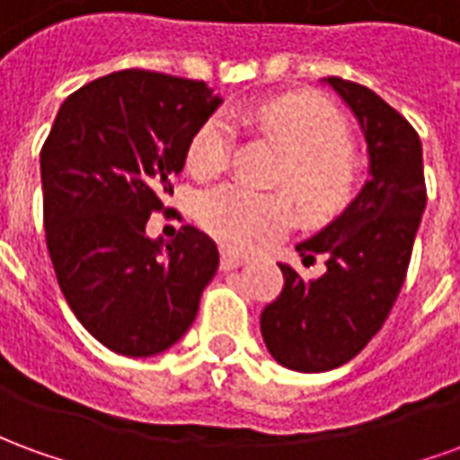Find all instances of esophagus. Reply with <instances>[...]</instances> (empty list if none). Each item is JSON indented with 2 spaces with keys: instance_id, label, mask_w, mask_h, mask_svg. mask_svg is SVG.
I'll use <instances>...</instances> for the list:
<instances>
[{
  "instance_id": "1",
  "label": "esophagus",
  "mask_w": 460,
  "mask_h": 460,
  "mask_svg": "<svg viewBox=\"0 0 460 460\" xmlns=\"http://www.w3.org/2000/svg\"><path fill=\"white\" fill-rule=\"evenodd\" d=\"M243 261H246V259H243V256H239V253H231V251H221V270L239 269Z\"/></svg>"
}]
</instances>
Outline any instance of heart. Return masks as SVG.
Here are the masks:
<instances>
[{"instance_id": "1", "label": "heart", "mask_w": 460, "mask_h": 460, "mask_svg": "<svg viewBox=\"0 0 460 460\" xmlns=\"http://www.w3.org/2000/svg\"><path fill=\"white\" fill-rule=\"evenodd\" d=\"M246 118L288 152L276 184L288 190L303 219L328 221L352 201L359 170L347 150V122L335 105L320 95L288 93L253 105ZM231 145L229 120L209 118L191 137L187 167L199 180L219 177L229 164ZM290 217L286 194H259L241 184L207 191L199 199L201 226L236 251L288 229Z\"/></svg>"}]
</instances>
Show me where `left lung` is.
<instances>
[{
    "mask_svg": "<svg viewBox=\"0 0 460 460\" xmlns=\"http://www.w3.org/2000/svg\"><path fill=\"white\" fill-rule=\"evenodd\" d=\"M355 113L369 155V180L338 219L296 251L308 266L325 256L320 279L288 263L283 290L261 313V335L279 365L328 372L362 352L385 325L404 286L426 209L421 140L406 118L365 85L325 78Z\"/></svg>",
    "mask_w": 460,
    "mask_h": 460,
    "instance_id": "left-lung-1",
    "label": "left lung"
}]
</instances>
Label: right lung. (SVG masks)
Segmentation results:
<instances>
[{"label": "right lung", "instance_id": "obj_1", "mask_svg": "<svg viewBox=\"0 0 460 460\" xmlns=\"http://www.w3.org/2000/svg\"><path fill=\"white\" fill-rule=\"evenodd\" d=\"M219 105L204 81L128 68L68 95L41 147L56 279L81 325L118 355L174 345L219 269L204 231L181 226L172 241L145 234Z\"/></svg>", "mask_w": 460, "mask_h": 460}]
</instances>
